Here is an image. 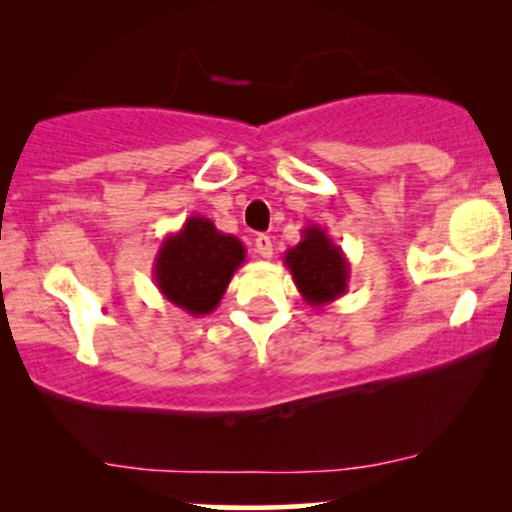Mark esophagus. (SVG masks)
<instances>
[{"mask_svg":"<svg viewBox=\"0 0 512 512\" xmlns=\"http://www.w3.org/2000/svg\"><path fill=\"white\" fill-rule=\"evenodd\" d=\"M255 252L262 257V260H269L274 255V245L269 236H257L255 238Z\"/></svg>","mask_w":512,"mask_h":512,"instance_id":"esophagus-1","label":"esophagus"}]
</instances>
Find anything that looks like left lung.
Segmentation results:
<instances>
[{
    "mask_svg": "<svg viewBox=\"0 0 512 512\" xmlns=\"http://www.w3.org/2000/svg\"><path fill=\"white\" fill-rule=\"evenodd\" d=\"M284 264L303 301L313 308L330 305L349 289V260L317 223L303 228L301 243L284 252Z\"/></svg>",
    "mask_w": 512,
    "mask_h": 512,
    "instance_id": "left-lung-1",
    "label": "left lung"
}]
</instances>
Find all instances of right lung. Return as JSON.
<instances>
[{
  "mask_svg": "<svg viewBox=\"0 0 512 512\" xmlns=\"http://www.w3.org/2000/svg\"><path fill=\"white\" fill-rule=\"evenodd\" d=\"M243 262L245 245L195 214L180 231L163 238L154 260V281L163 298L185 313L209 315Z\"/></svg>",
  "mask_w": 512,
  "mask_h": 512,
  "instance_id": "1",
  "label": "right lung"
}]
</instances>
